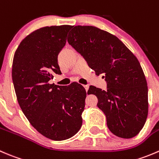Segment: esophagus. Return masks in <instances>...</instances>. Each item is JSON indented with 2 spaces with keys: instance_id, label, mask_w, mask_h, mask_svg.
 Returning <instances> with one entry per match:
<instances>
[{
  "instance_id": "34e87169",
  "label": "esophagus",
  "mask_w": 159,
  "mask_h": 159,
  "mask_svg": "<svg viewBox=\"0 0 159 159\" xmlns=\"http://www.w3.org/2000/svg\"><path fill=\"white\" fill-rule=\"evenodd\" d=\"M83 86H84L85 89H86V91H87L88 89H89V86H88V85H83Z\"/></svg>"
}]
</instances>
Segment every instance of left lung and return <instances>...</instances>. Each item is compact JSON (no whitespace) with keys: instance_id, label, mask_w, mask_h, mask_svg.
Instances as JSON below:
<instances>
[{"instance_id":"left-lung-1","label":"left lung","mask_w":159,"mask_h":159,"mask_svg":"<svg viewBox=\"0 0 159 159\" xmlns=\"http://www.w3.org/2000/svg\"><path fill=\"white\" fill-rule=\"evenodd\" d=\"M69 34V44L97 75H105L107 90L90 86L87 93L97 97L110 131L119 138L136 136L148 113L147 81L139 61L118 38L97 27L75 26Z\"/></svg>"}]
</instances>
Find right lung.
Masks as SVG:
<instances>
[{"label": "right lung", "instance_id": "1", "mask_svg": "<svg viewBox=\"0 0 159 159\" xmlns=\"http://www.w3.org/2000/svg\"><path fill=\"white\" fill-rule=\"evenodd\" d=\"M71 25L46 26L21 42L14 56L12 80L17 100L31 125L43 136L68 139L83 124L86 92L78 83L59 86L48 83L61 74L58 55Z\"/></svg>", "mask_w": 159, "mask_h": 159}]
</instances>
